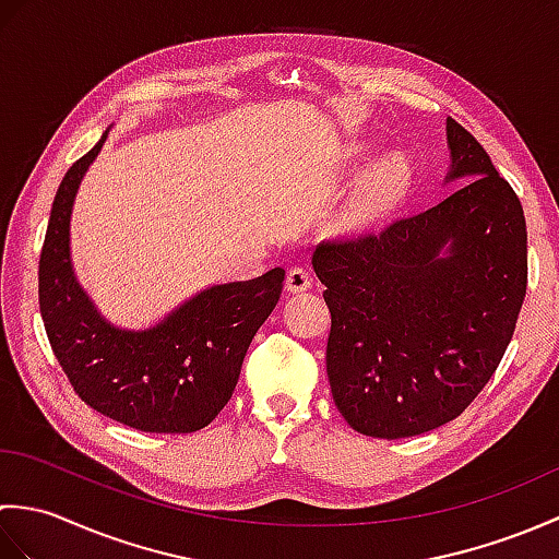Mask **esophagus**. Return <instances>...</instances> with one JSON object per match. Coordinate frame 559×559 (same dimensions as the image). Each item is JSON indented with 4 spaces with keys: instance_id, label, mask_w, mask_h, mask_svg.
Here are the masks:
<instances>
[{
    "instance_id": "34e87169",
    "label": "esophagus",
    "mask_w": 559,
    "mask_h": 559,
    "mask_svg": "<svg viewBox=\"0 0 559 559\" xmlns=\"http://www.w3.org/2000/svg\"><path fill=\"white\" fill-rule=\"evenodd\" d=\"M286 288L288 293H305L312 288V276L310 271L302 269V266H295L288 271V278H286Z\"/></svg>"
}]
</instances>
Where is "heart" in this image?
Masks as SVG:
<instances>
[{
  "instance_id": "obj_1",
  "label": "heart",
  "mask_w": 559,
  "mask_h": 559,
  "mask_svg": "<svg viewBox=\"0 0 559 559\" xmlns=\"http://www.w3.org/2000/svg\"><path fill=\"white\" fill-rule=\"evenodd\" d=\"M358 158H360L358 148L348 151L346 153L348 168H355V165H358ZM411 180H413V165L408 156H403V153H391V156L377 160L358 177V182H355L343 218H346V223L353 225V228H360V225L382 218L384 213H389L403 197H406V192L411 189Z\"/></svg>"
}]
</instances>
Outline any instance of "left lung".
<instances>
[{
    "label": "left lung",
    "mask_w": 559,
    "mask_h": 559,
    "mask_svg": "<svg viewBox=\"0 0 559 559\" xmlns=\"http://www.w3.org/2000/svg\"><path fill=\"white\" fill-rule=\"evenodd\" d=\"M447 146L444 182H463L454 194L312 257L331 312V394L367 437H415L459 418L490 382L524 305L521 201L451 117Z\"/></svg>",
    "instance_id": "left-lung-1"
}]
</instances>
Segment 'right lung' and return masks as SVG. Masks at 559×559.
<instances>
[{
    "label": "right lung",
    "instance_id": "right-lung-1",
    "mask_svg": "<svg viewBox=\"0 0 559 559\" xmlns=\"http://www.w3.org/2000/svg\"><path fill=\"white\" fill-rule=\"evenodd\" d=\"M110 132V129H108ZM67 170L52 201L38 269L47 338L81 401L141 432H197L230 401L259 326L276 307L286 271L216 283L146 329L108 322L71 264V211L83 175L108 139Z\"/></svg>",
    "mask_w": 559,
    "mask_h": 559
}]
</instances>
